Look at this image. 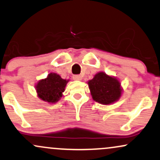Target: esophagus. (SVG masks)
Listing matches in <instances>:
<instances>
[{"mask_svg": "<svg viewBox=\"0 0 160 160\" xmlns=\"http://www.w3.org/2000/svg\"><path fill=\"white\" fill-rule=\"evenodd\" d=\"M73 79L76 80V81H81L82 80V76H80V75H75V76H73Z\"/></svg>", "mask_w": 160, "mask_h": 160, "instance_id": "34e87169", "label": "esophagus"}]
</instances>
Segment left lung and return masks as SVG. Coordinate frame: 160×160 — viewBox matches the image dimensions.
<instances>
[{
	"mask_svg": "<svg viewBox=\"0 0 160 160\" xmlns=\"http://www.w3.org/2000/svg\"><path fill=\"white\" fill-rule=\"evenodd\" d=\"M92 98L102 105H112L121 97L123 88L117 77L99 72L88 82Z\"/></svg>",
	"mask_w": 160,
	"mask_h": 160,
	"instance_id": "8db88e82",
	"label": "left lung"
}]
</instances>
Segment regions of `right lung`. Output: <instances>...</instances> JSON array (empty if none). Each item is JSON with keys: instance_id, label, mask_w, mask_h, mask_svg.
I'll list each match as a JSON object with an SVG mask.
<instances>
[{"instance_id": "obj_1", "label": "right lung", "mask_w": 160, "mask_h": 160, "mask_svg": "<svg viewBox=\"0 0 160 160\" xmlns=\"http://www.w3.org/2000/svg\"><path fill=\"white\" fill-rule=\"evenodd\" d=\"M69 79H63L55 72H50L46 78L37 82L35 89L37 97L49 104L56 103L61 97L65 91L67 84Z\"/></svg>"}]
</instances>
